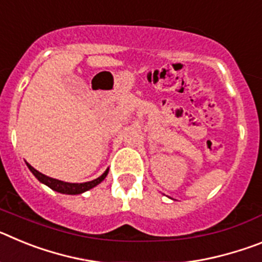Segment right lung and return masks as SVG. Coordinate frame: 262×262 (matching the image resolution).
<instances>
[{
    "label": "right lung",
    "instance_id": "obj_1",
    "mask_svg": "<svg viewBox=\"0 0 262 262\" xmlns=\"http://www.w3.org/2000/svg\"><path fill=\"white\" fill-rule=\"evenodd\" d=\"M27 166H29V169L31 170L32 174L35 176V177L38 178L41 184L47 185L48 187H51L52 190L57 191V193L69 194V195L82 194V193H85V191L90 190V189H93L94 186H97V185L101 184V182L105 180L106 176H107V173H108V169H106L102 176H99L98 178H96V180H93V181L82 182V184H71V182H64V181H60V180H56V178L48 177V176H46V174H43V173L38 172V170L32 168L30 164H27Z\"/></svg>",
    "mask_w": 262,
    "mask_h": 262
}]
</instances>
